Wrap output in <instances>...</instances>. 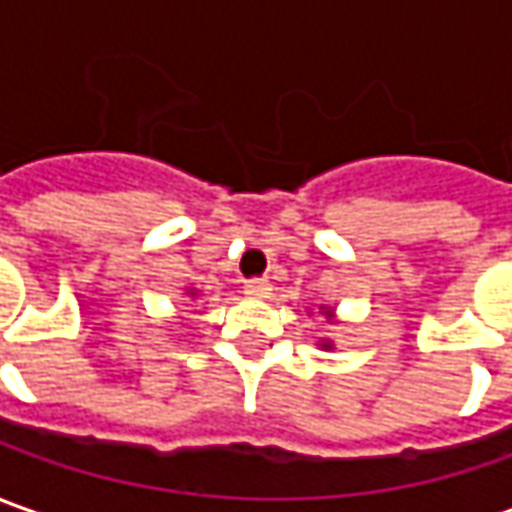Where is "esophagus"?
<instances>
[{
  "label": "esophagus",
  "instance_id": "1",
  "mask_svg": "<svg viewBox=\"0 0 512 512\" xmlns=\"http://www.w3.org/2000/svg\"><path fill=\"white\" fill-rule=\"evenodd\" d=\"M243 291L249 294V297H266L272 286H269V280L266 277H249L246 283H243Z\"/></svg>",
  "mask_w": 512,
  "mask_h": 512
}]
</instances>
